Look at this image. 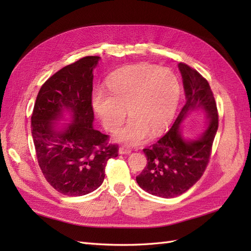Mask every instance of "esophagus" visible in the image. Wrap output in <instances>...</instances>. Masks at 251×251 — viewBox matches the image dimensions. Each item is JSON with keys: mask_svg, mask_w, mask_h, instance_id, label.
Listing matches in <instances>:
<instances>
[{"mask_svg": "<svg viewBox=\"0 0 251 251\" xmlns=\"http://www.w3.org/2000/svg\"><path fill=\"white\" fill-rule=\"evenodd\" d=\"M131 153V150L128 149L127 147H120L118 150V154L120 155H124V154H130Z\"/></svg>", "mask_w": 251, "mask_h": 251, "instance_id": "1", "label": "esophagus"}]
</instances>
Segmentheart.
I'll return each mask as SVG.
<instances>
[{
	"instance_id": "b5f03b06",
	"label": "heart",
	"mask_w": 251,
	"mask_h": 251,
	"mask_svg": "<svg viewBox=\"0 0 251 251\" xmlns=\"http://www.w3.org/2000/svg\"><path fill=\"white\" fill-rule=\"evenodd\" d=\"M103 89L94 91L93 108L102 126L115 132L126 117L127 124L114 135V140L136 147L151 136L159 135L174 117L180 94L179 81L171 70L150 64L131 65L110 75Z\"/></svg>"
}]
</instances>
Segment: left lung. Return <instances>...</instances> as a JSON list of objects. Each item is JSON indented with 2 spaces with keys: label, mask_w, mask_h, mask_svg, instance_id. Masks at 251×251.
<instances>
[{
  "label": "left lung",
  "mask_w": 251,
  "mask_h": 251,
  "mask_svg": "<svg viewBox=\"0 0 251 251\" xmlns=\"http://www.w3.org/2000/svg\"><path fill=\"white\" fill-rule=\"evenodd\" d=\"M183 81L185 103L174 125L157 143L144 149L147 166L136 177L138 185L151 195L175 198L188 191L203 175L218 130V111L209 83L185 64H178ZM201 110L208 120L195 139L185 138L181 124L193 111Z\"/></svg>",
  "instance_id": "obj_1"
}]
</instances>
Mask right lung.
<instances>
[{"label": "right lung", "instance_id": "add662e5", "mask_svg": "<svg viewBox=\"0 0 251 251\" xmlns=\"http://www.w3.org/2000/svg\"><path fill=\"white\" fill-rule=\"evenodd\" d=\"M100 56H86L60 69L44 83L31 116L37 161L49 184L67 196L100 187L116 144L93 127V70ZM70 121L59 123V121Z\"/></svg>", "mask_w": 251, "mask_h": 251}]
</instances>
